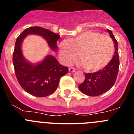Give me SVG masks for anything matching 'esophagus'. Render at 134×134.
Masks as SVG:
<instances>
[{
    "label": "esophagus",
    "mask_w": 134,
    "mask_h": 134,
    "mask_svg": "<svg viewBox=\"0 0 134 134\" xmlns=\"http://www.w3.org/2000/svg\"><path fill=\"white\" fill-rule=\"evenodd\" d=\"M69 71L70 72H74L76 71V69L74 68H72V67H70V68H69Z\"/></svg>",
    "instance_id": "1"
}]
</instances>
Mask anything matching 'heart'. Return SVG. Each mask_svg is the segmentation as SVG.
<instances>
[{"label":"heart","instance_id":"b5f03b06","mask_svg":"<svg viewBox=\"0 0 134 134\" xmlns=\"http://www.w3.org/2000/svg\"><path fill=\"white\" fill-rule=\"evenodd\" d=\"M115 46L112 39L106 35L88 31L64 41L60 45V56L64 63L70 64L77 53L86 70L97 72L107 66L113 58Z\"/></svg>","mask_w":134,"mask_h":134}]
</instances>
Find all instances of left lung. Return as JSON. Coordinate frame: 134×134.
<instances>
[{
    "mask_svg": "<svg viewBox=\"0 0 134 134\" xmlns=\"http://www.w3.org/2000/svg\"><path fill=\"white\" fill-rule=\"evenodd\" d=\"M115 43V51L113 58L105 68L94 73H85V79L79 86L80 91L84 94L96 97L106 93L115 82L119 71V60L118 41L111 31L107 29Z\"/></svg>",
    "mask_w": 134,
    "mask_h": 134,
    "instance_id": "1",
    "label": "left lung"
}]
</instances>
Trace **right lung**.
<instances>
[{
    "mask_svg": "<svg viewBox=\"0 0 134 134\" xmlns=\"http://www.w3.org/2000/svg\"><path fill=\"white\" fill-rule=\"evenodd\" d=\"M29 34L43 37L54 51L58 48L57 41L60 35L43 27H31L25 29L15 42L13 62L19 83L27 93L32 95L38 97H47L56 90L60 78L68 73V68L60 64L52 55L46 56L36 65L26 61L22 54L21 44L25 37Z\"/></svg>",
    "mask_w": 134,
    "mask_h": 134,
    "instance_id": "obj_1",
    "label": "right lung"
}]
</instances>
